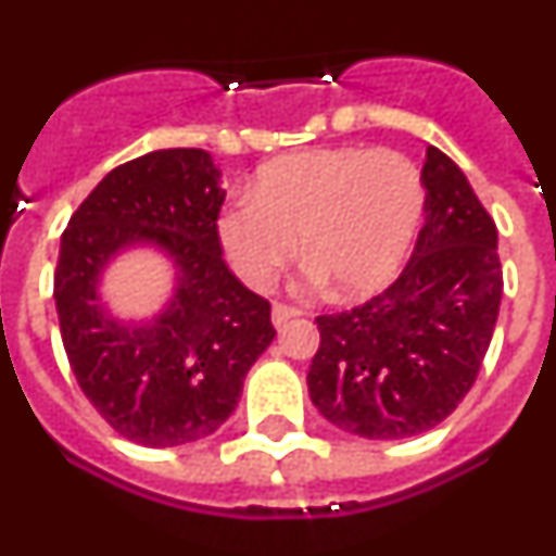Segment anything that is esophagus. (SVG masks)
Here are the masks:
<instances>
[{"label":"esophagus","instance_id":"34e87169","mask_svg":"<svg viewBox=\"0 0 556 556\" xmlns=\"http://www.w3.org/2000/svg\"><path fill=\"white\" fill-rule=\"evenodd\" d=\"M298 314H301V312H298L294 306H287V303H275V306H273L275 328H283L289 320H292V317H298Z\"/></svg>","mask_w":556,"mask_h":556}]
</instances>
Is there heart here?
Returning a JSON list of instances; mask_svg holds the SVG:
<instances>
[{
    "instance_id": "1",
    "label": "heart",
    "mask_w": 556,
    "mask_h": 556,
    "mask_svg": "<svg viewBox=\"0 0 556 556\" xmlns=\"http://www.w3.org/2000/svg\"><path fill=\"white\" fill-rule=\"evenodd\" d=\"M426 211L424 175L395 150L328 147L269 161L219 217V242L250 287H267L301 236L308 283L365 298L395 281Z\"/></svg>"
}]
</instances>
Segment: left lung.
I'll return each instance as SVG.
<instances>
[{"mask_svg": "<svg viewBox=\"0 0 556 556\" xmlns=\"http://www.w3.org/2000/svg\"><path fill=\"white\" fill-rule=\"evenodd\" d=\"M426 225L381 294L320 314L308 395L328 424L367 440L434 429L462 404L498 320V233L459 166L426 150Z\"/></svg>", "mask_w": 556, "mask_h": 556, "instance_id": "obj_1", "label": "left lung"}]
</instances>
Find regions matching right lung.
Segmentation results:
<instances>
[{"mask_svg": "<svg viewBox=\"0 0 556 556\" xmlns=\"http://www.w3.org/2000/svg\"><path fill=\"white\" fill-rule=\"evenodd\" d=\"M219 184L205 150L147 152L108 172L61 236L55 306L68 365L130 443L175 448L214 434L275 337L269 301L223 262ZM132 243H155L179 267L173 301L141 327L108 318L96 294L104 264Z\"/></svg>", "mask_w": 556, "mask_h": 556, "instance_id": "1", "label": "right lung"}]
</instances>
